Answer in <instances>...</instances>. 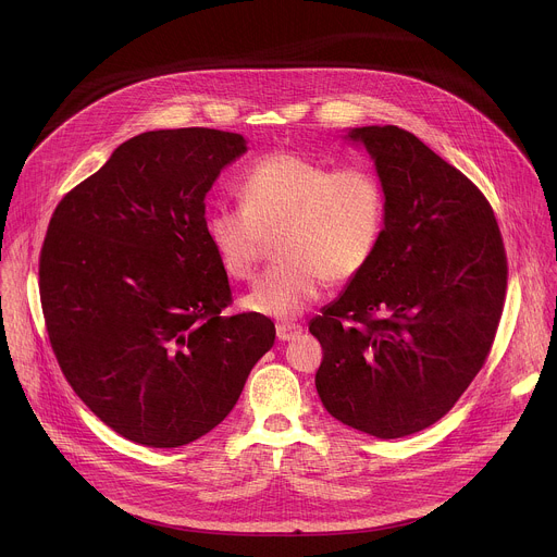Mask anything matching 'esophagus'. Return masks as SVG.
Segmentation results:
<instances>
[{"label": "esophagus", "instance_id": "obj_1", "mask_svg": "<svg viewBox=\"0 0 557 557\" xmlns=\"http://www.w3.org/2000/svg\"><path fill=\"white\" fill-rule=\"evenodd\" d=\"M275 333H277L280 342H293L295 337L301 335V326L299 324H277Z\"/></svg>", "mask_w": 557, "mask_h": 557}]
</instances>
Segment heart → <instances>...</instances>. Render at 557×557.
Returning a JSON list of instances; mask_svg holds the SVG:
<instances>
[{
  "instance_id": "1",
  "label": "heart",
  "mask_w": 557,
  "mask_h": 557,
  "mask_svg": "<svg viewBox=\"0 0 557 557\" xmlns=\"http://www.w3.org/2000/svg\"><path fill=\"white\" fill-rule=\"evenodd\" d=\"M243 207L213 205L207 240L233 280L256 275L264 237L275 264L243 299L273 320H295L322 295L324 282H348L372 260L385 224V191L363 168L331 170L299 153H271L240 181Z\"/></svg>"
}]
</instances>
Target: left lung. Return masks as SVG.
<instances>
[{"label": "left lung", "instance_id": "left-lung-1", "mask_svg": "<svg viewBox=\"0 0 557 557\" xmlns=\"http://www.w3.org/2000/svg\"><path fill=\"white\" fill-rule=\"evenodd\" d=\"M385 191L370 264L310 320L331 417L401 438L445 417L483 368L505 301L507 258L485 196L414 134L352 127Z\"/></svg>", "mask_w": 557, "mask_h": 557}]
</instances>
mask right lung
I'll list each match as a JSON object with an SVG mask.
<instances>
[{
  "label": "right lung",
  "mask_w": 557,
  "mask_h": 557,
  "mask_svg": "<svg viewBox=\"0 0 557 557\" xmlns=\"http://www.w3.org/2000/svg\"><path fill=\"white\" fill-rule=\"evenodd\" d=\"M245 151L235 132H145L52 213L39 260L52 350L78 399L138 445L211 432L273 348L269 317L222 314L228 277L205 233V196Z\"/></svg>",
  "instance_id": "add662e5"
}]
</instances>
